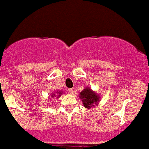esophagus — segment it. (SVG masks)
<instances>
[{
  "label": "esophagus",
  "mask_w": 149,
  "mask_h": 149,
  "mask_svg": "<svg viewBox=\"0 0 149 149\" xmlns=\"http://www.w3.org/2000/svg\"><path fill=\"white\" fill-rule=\"evenodd\" d=\"M69 93L70 94H72L73 93V89L72 88H69Z\"/></svg>",
  "instance_id": "obj_1"
}]
</instances>
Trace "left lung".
Instances as JSON below:
<instances>
[{"mask_svg": "<svg viewBox=\"0 0 149 149\" xmlns=\"http://www.w3.org/2000/svg\"><path fill=\"white\" fill-rule=\"evenodd\" d=\"M79 97L82 99L84 106L88 109L91 108L93 104H97V102L99 101V96L88 88L80 92Z\"/></svg>", "mask_w": 149, "mask_h": 149, "instance_id": "obj_1", "label": "left lung"}]
</instances>
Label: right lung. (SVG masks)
Here are the masks:
<instances>
[{
    "mask_svg": "<svg viewBox=\"0 0 149 149\" xmlns=\"http://www.w3.org/2000/svg\"><path fill=\"white\" fill-rule=\"evenodd\" d=\"M55 93H57V94H55L54 93H53V95H52V96H53V97H55V94H57L58 95V97H59L60 96H61V93H62V92H55Z\"/></svg>",
    "mask_w": 149,
    "mask_h": 149,
    "instance_id": "obj_1",
    "label": "right lung"
}]
</instances>
